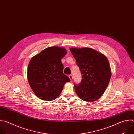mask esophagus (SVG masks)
Returning <instances> with one entry per match:
<instances>
[{
    "mask_svg": "<svg viewBox=\"0 0 134 134\" xmlns=\"http://www.w3.org/2000/svg\"><path fill=\"white\" fill-rule=\"evenodd\" d=\"M69 79L71 81H72V75H69Z\"/></svg>",
    "mask_w": 134,
    "mask_h": 134,
    "instance_id": "1",
    "label": "esophagus"
}]
</instances>
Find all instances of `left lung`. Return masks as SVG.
Listing matches in <instances>:
<instances>
[{
  "label": "left lung",
  "mask_w": 134,
  "mask_h": 134,
  "mask_svg": "<svg viewBox=\"0 0 134 134\" xmlns=\"http://www.w3.org/2000/svg\"><path fill=\"white\" fill-rule=\"evenodd\" d=\"M69 50L82 76L81 83L74 86L76 94L84 101H95L101 98L110 80L111 71L107 58L91 48H70Z\"/></svg>",
  "instance_id": "left-lung-1"
}]
</instances>
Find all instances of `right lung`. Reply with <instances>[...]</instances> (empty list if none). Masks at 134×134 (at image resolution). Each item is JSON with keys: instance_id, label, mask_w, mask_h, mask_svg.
Listing matches in <instances>:
<instances>
[{"instance_id": "1", "label": "right lung", "mask_w": 134, "mask_h": 134, "mask_svg": "<svg viewBox=\"0 0 134 134\" xmlns=\"http://www.w3.org/2000/svg\"><path fill=\"white\" fill-rule=\"evenodd\" d=\"M67 53L64 47H48L33 57L27 68V80L34 94L48 101L60 94L64 85L70 81L64 74L62 59Z\"/></svg>"}]
</instances>
